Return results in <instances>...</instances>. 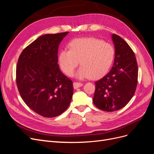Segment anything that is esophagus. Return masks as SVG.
<instances>
[{"label": "esophagus", "mask_w": 154, "mask_h": 154, "mask_svg": "<svg viewBox=\"0 0 154 154\" xmlns=\"http://www.w3.org/2000/svg\"><path fill=\"white\" fill-rule=\"evenodd\" d=\"M83 85L82 83H81V82H73V88L74 89H77L78 88H80Z\"/></svg>", "instance_id": "1"}]
</instances>
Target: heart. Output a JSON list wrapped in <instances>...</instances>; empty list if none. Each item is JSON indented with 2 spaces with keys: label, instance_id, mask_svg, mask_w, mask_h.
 I'll return each instance as SVG.
<instances>
[{
  "label": "heart",
  "instance_id": "b5f03b06",
  "mask_svg": "<svg viewBox=\"0 0 154 154\" xmlns=\"http://www.w3.org/2000/svg\"><path fill=\"white\" fill-rule=\"evenodd\" d=\"M68 47L69 50L64 49L59 53V66L67 75L72 76L80 62L81 66L75 75L80 79L103 75L115 57L112 45L94 38L74 39Z\"/></svg>",
  "mask_w": 154,
  "mask_h": 154
}]
</instances>
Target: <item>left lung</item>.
Segmentation results:
<instances>
[{"label":"left lung","mask_w":154,"mask_h":154,"mask_svg":"<svg viewBox=\"0 0 154 154\" xmlns=\"http://www.w3.org/2000/svg\"><path fill=\"white\" fill-rule=\"evenodd\" d=\"M115 57L111 70L95 82L93 101L100 109L112 112L125 107L133 97L137 84L138 68L135 54L123 38L111 35Z\"/></svg>","instance_id":"left-lung-1"}]
</instances>
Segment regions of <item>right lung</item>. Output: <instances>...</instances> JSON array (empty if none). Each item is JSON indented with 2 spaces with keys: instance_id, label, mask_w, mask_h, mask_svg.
<instances>
[{
  "instance_id": "add662e5",
  "label": "right lung",
  "mask_w": 154,
  "mask_h": 154,
  "mask_svg": "<svg viewBox=\"0 0 154 154\" xmlns=\"http://www.w3.org/2000/svg\"><path fill=\"white\" fill-rule=\"evenodd\" d=\"M69 32L38 38L21 53L17 85L24 102L38 115L56 117L66 110L73 93L72 81L59 67L58 48Z\"/></svg>"
}]
</instances>
